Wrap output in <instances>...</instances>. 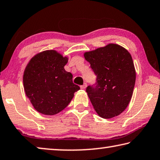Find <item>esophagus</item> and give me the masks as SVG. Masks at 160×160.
Masks as SVG:
<instances>
[{"label":"esophagus","mask_w":160,"mask_h":160,"mask_svg":"<svg viewBox=\"0 0 160 160\" xmlns=\"http://www.w3.org/2000/svg\"><path fill=\"white\" fill-rule=\"evenodd\" d=\"M86 88H87V84H86V83L84 84L83 85H81V86H80V88L82 89V90H85Z\"/></svg>","instance_id":"esophagus-1"}]
</instances>
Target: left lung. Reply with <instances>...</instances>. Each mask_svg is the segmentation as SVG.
<instances>
[{
  "label": "left lung",
  "mask_w": 160,
  "mask_h": 160,
  "mask_svg": "<svg viewBox=\"0 0 160 160\" xmlns=\"http://www.w3.org/2000/svg\"><path fill=\"white\" fill-rule=\"evenodd\" d=\"M97 75L95 86L86 89L94 110L100 117L112 118L128 107L133 92L136 72L127 49L116 44L84 53Z\"/></svg>",
  "instance_id": "left-lung-1"
}]
</instances>
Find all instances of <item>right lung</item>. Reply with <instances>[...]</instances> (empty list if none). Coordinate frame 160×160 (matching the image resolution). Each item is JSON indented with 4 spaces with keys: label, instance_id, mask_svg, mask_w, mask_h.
<instances>
[{
    "label": "right lung",
    "instance_id": "obj_1",
    "mask_svg": "<svg viewBox=\"0 0 160 160\" xmlns=\"http://www.w3.org/2000/svg\"><path fill=\"white\" fill-rule=\"evenodd\" d=\"M68 61V57L57 51L46 50L28 62L23 74L24 90L37 112L57 114L80 89L72 82V75L64 69Z\"/></svg>",
    "mask_w": 160,
    "mask_h": 160
}]
</instances>
